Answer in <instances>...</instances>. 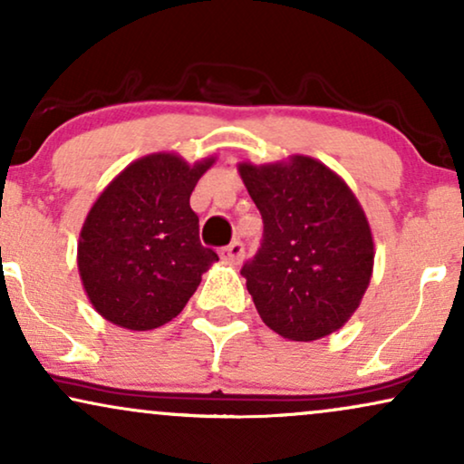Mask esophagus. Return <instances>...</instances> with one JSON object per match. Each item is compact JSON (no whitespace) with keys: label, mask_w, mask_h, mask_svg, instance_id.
<instances>
[{"label":"esophagus","mask_w":464,"mask_h":464,"mask_svg":"<svg viewBox=\"0 0 464 464\" xmlns=\"http://www.w3.org/2000/svg\"><path fill=\"white\" fill-rule=\"evenodd\" d=\"M220 256H222V261H227V264L237 266L239 261H242V256H244L242 242H231V244H228V246H225V248L220 250Z\"/></svg>","instance_id":"obj_1"}]
</instances>
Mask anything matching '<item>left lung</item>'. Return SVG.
<instances>
[{
    "label": "left lung",
    "instance_id": "left-lung-1",
    "mask_svg": "<svg viewBox=\"0 0 464 464\" xmlns=\"http://www.w3.org/2000/svg\"><path fill=\"white\" fill-rule=\"evenodd\" d=\"M237 172L264 218V244L242 267L261 320L289 342L339 331L370 287L376 255L359 198L309 155L239 161Z\"/></svg>",
    "mask_w": 464,
    "mask_h": 464
}]
</instances>
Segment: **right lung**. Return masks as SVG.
Returning <instances> with one entry per match:
<instances>
[{
    "mask_svg": "<svg viewBox=\"0 0 464 464\" xmlns=\"http://www.w3.org/2000/svg\"><path fill=\"white\" fill-rule=\"evenodd\" d=\"M216 164H188L170 150L121 170L94 200L77 242L83 292L103 320L153 331L177 317L218 261L198 239L189 194Z\"/></svg>",
    "mask_w": 464,
    "mask_h": 464,
    "instance_id": "1",
    "label": "right lung"
}]
</instances>
